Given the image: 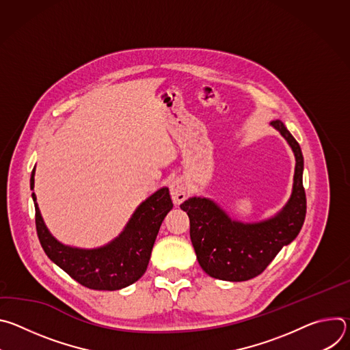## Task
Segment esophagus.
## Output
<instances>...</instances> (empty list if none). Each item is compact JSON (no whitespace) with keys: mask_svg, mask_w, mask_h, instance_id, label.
I'll return each instance as SVG.
<instances>
[{"mask_svg":"<svg viewBox=\"0 0 350 350\" xmlns=\"http://www.w3.org/2000/svg\"><path fill=\"white\" fill-rule=\"evenodd\" d=\"M187 184L183 178H176L170 183V195L174 205H180L187 198Z\"/></svg>","mask_w":350,"mask_h":350,"instance_id":"1","label":"esophagus"}]
</instances>
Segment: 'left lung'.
<instances>
[{"mask_svg":"<svg viewBox=\"0 0 350 350\" xmlns=\"http://www.w3.org/2000/svg\"><path fill=\"white\" fill-rule=\"evenodd\" d=\"M270 126L285 138L295 155L292 192L280 212L266 220L243 223L231 219L211 198L192 196L180 205L189 217L198 263L213 278L238 282L259 275L304 226L306 195L301 146L281 120H273Z\"/></svg>","mask_w":350,"mask_h":350,"instance_id":"obj_1","label":"left lung"}]
</instances>
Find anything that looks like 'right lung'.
<instances>
[{
  "instance_id": "obj_1",
  "label": "right lung",
  "mask_w": 350,
  "mask_h": 350,
  "mask_svg": "<svg viewBox=\"0 0 350 350\" xmlns=\"http://www.w3.org/2000/svg\"><path fill=\"white\" fill-rule=\"evenodd\" d=\"M34 174L36 166L30 177L36 228L40 243L49 259L90 289H122L144 275L161 224L173 208L167 187L158 189L141 202L115 239L104 246L83 249L59 242L46 228L34 193Z\"/></svg>"
}]
</instances>
